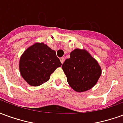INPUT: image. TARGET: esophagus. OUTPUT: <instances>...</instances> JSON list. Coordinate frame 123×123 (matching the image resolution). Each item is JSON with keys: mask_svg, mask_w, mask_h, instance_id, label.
<instances>
[{"mask_svg": "<svg viewBox=\"0 0 123 123\" xmlns=\"http://www.w3.org/2000/svg\"><path fill=\"white\" fill-rule=\"evenodd\" d=\"M64 60H65L64 57H61V58H60V61H61V62L62 64V63L64 62Z\"/></svg>", "mask_w": 123, "mask_h": 123, "instance_id": "esophagus-1", "label": "esophagus"}]
</instances>
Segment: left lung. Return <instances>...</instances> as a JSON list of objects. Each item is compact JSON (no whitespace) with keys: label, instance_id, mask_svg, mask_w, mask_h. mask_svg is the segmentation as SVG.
I'll return each instance as SVG.
<instances>
[{"label":"left lung","instance_id":"1","mask_svg":"<svg viewBox=\"0 0 123 123\" xmlns=\"http://www.w3.org/2000/svg\"><path fill=\"white\" fill-rule=\"evenodd\" d=\"M62 68L70 87L78 92H85L93 87L101 74L98 62L85 50L76 49L70 53Z\"/></svg>","mask_w":123,"mask_h":123}]
</instances>
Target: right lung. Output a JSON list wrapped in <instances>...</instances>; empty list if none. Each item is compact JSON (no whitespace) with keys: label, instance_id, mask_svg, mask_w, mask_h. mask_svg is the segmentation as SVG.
<instances>
[{"label":"right lung","instance_id":"right-lung-1","mask_svg":"<svg viewBox=\"0 0 123 123\" xmlns=\"http://www.w3.org/2000/svg\"><path fill=\"white\" fill-rule=\"evenodd\" d=\"M61 64L55 51L43 43H35L21 56L20 71L30 85L38 86L47 82L51 74Z\"/></svg>","mask_w":123,"mask_h":123}]
</instances>
